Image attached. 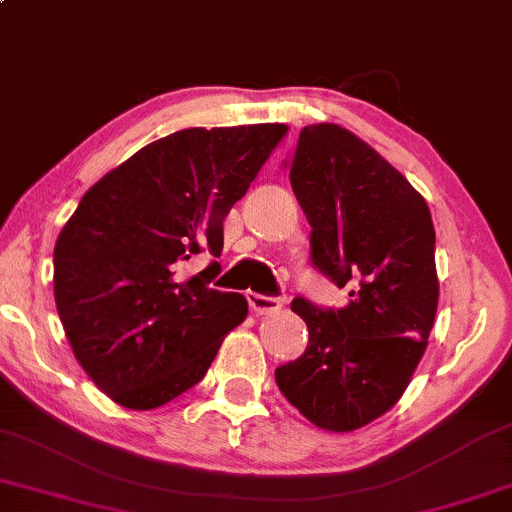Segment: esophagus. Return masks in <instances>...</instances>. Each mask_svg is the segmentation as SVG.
I'll return each mask as SVG.
<instances>
[{"instance_id": "obj_1", "label": "esophagus", "mask_w": 512, "mask_h": 512, "mask_svg": "<svg viewBox=\"0 0 512 512\" xmlns=\"http://www.w3.org/2000/svg\"><path fill=\"white\" fill-rule=\"evenodd\" d=\"M248 302H250V309L255 311L257 316H269V313H274L283 306V302L278 297H267V295H260V292H248Z\"/></svg>"}]
</instances>
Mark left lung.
<instances>
[{
    "label": "left lung",
    "instance_id": "1",
    "mask_svg": "<svg viewBox=\"0 0 512 512\" xmlns=\"http://www.w3.org/2000/svg\"><path fill=\"white\" fill-rule=\"evenodd\" d=\"M290 185L311 224V264L351 299L337 311L292 302L309 344L276 384L311 424L356 431L398 403L426 351L440 295L431 210L337 124L302 128Z\"/></svg>",
    "mask_w": 512,
    "mask_h": 512
}]
</instances>
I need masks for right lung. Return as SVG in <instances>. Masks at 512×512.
I'll return each instance as SVG.
<instances>
[{
	"label": "right lung",
	"instance_id": "right-lung-1",
	"mask_svg": "<svg viewBox=\"0 0 512 512\" xmlns=\"http://www.w3.org/2000/svg\"><path fill=\"white\" fill-rule=\"evenodd\" d=\"M288 133L283 124L185 128L142 147L95 182L60 231L53 292L74 358L114 403L154 410L206 377L224 337L248 316L220 292L210 262L222 222Z\"/></svg>",
	"mask_w": 512,
	"mask_h": 512
}]
</instances>
